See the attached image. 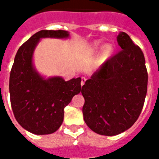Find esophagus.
Segmentation results:
<instances>
[{
    "mask_svg": "<svg viewBox=\"0 0 159 159\" xmlns=\"http://www.w3.org/2000/svg\"><path fill=\"white\" fill-rule=\"evenodd\" d=\"M85 81H86L85 77H82V82H81V85H82V86H83V85H84V83H85Z\"/></svg>",
    "mask_w": 159,
    "mask_h": 159,
    "instance_id": "obj_1",
    "label": "esophagus"
}]
</instances>
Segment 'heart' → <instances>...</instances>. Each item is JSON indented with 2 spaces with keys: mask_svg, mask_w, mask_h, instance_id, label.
<instances>
[{
  "mask_svg": "<svg viewBox=\"0 0 159 159\" xmlns=\"http://www.w3.org/2000/svg\"><path fill=\"white\" fill-rule=\"evenodd\" d=\"M100 47V41H94V42L91 44V48H90V52H95L99 49ZM115 52V48L111 43H107L106 45L103 46L100 55L98 59L99 63H103L104 61H106L107 59H109L110 58L112 57Z\"/></svg>",
  "mask_w": 159,
  "mask_h": 159,
  "instance_id": "obj_1",
  "label": "heart"
}]
</instances>
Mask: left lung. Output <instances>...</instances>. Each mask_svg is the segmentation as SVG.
<instances>
[{"label": "left lung", "instance_id": "left-lung-1", "mask_svg": "<svg viewBox=\"0 0 159 159\" xmlns=\"http://www.w3.org/2000/svg\"><path fill=\"white\" fill-rule=\"evenodd\" d=\"M117 41L122 51L102 64L82 88L83 119L93 132L107 136L123 133L136 122L147 91L141 49L125 32Z\"/></svg>", "mask_w": 159, "mask_h": 159}]
</instances>
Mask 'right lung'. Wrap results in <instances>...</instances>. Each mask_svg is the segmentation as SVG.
I'll use <instances>...</instances> for the list:
<instances>
[{
	"mask_svg": "<svg viewBox=\"0 0 159 159\" xmlns=\"http://www.w3.org/2000/svg\"><path fill=\"white\" fill-rule=\"evenodd\" d=\"M66 30H40L16 53L10 73L9 92L12 111L21 126L35 134H49L61 126L64 109L81 92V77L65 81L59 76L40 74L33 55L42 38L67 39Z\"/></svg>",
	"mask_w": 159,
	"mask_h": 159,
	"instance_id": "obj_1",
	"label": "right lung"
}]
</instances>
